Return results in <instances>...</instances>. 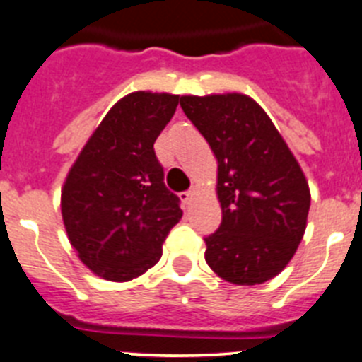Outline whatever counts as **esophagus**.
<instances>
[{
	"instance_id": "34e87169",
	"label": "esophagus",
	"mask_w": 362,
	"mask_h": 362,
	"mask_svg": "<svg viewBox=\"0 0 362 362\" xmlns=\"http://www.w3.org/2000/svg\"><path fill=\"white\" fill-rule=\"evenodd\" d=\"M193 197H194V189H189V191H185V193H180V198L184 204H191Z\"/></svg>"
}]
</instances>
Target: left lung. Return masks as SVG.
Returning a JSON list of instances; mask_svg holds the SVG:
<instances>
[{
  "instance_id": "left-lung-1",
  "label": "left lung",
  "mask_w": 362,
  "mask_h": 362,
  "mask_svg": "<svg viewBox=\"0 0 362 362\" xmlns=\"http://www.w3.org/2000/svg\"><path fill=\"white\" fill-rule=\"evenodd\" d=\"M180 106L218 160L221 223L204 238L205 262L229 283L269 281L291 262L305 234L307 178L250 97L185 95Z\"/></svg>"
}]
</instances>
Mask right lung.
<instances>
[{
    "label": "right lung",
    "instance_id": "right-lung-1",
    "mask_svg": "<svg viewBox=\"0 0 362 362\" xmlns=\"http://www.w3.org/2000/svg\"><path fill=\"white\" fill-rule=\"evenodd\" d=\"M178 95L135 92L120 99L71 165L61 194L68 240L81 262L110 281L144 274L182 218L164 184L155 141Z\"/></svg>",
    "mask_w": 362,
    "mask_h": 362
}]
</instances>
